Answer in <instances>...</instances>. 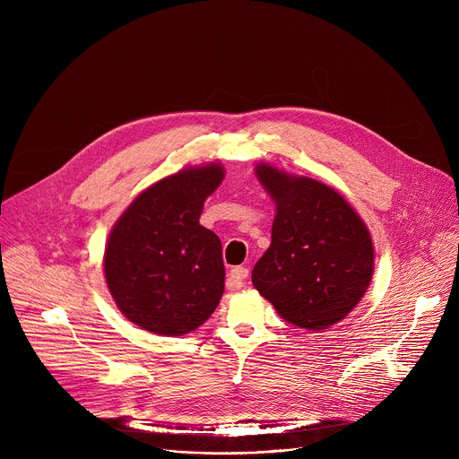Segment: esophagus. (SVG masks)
I'll list each match as a JSON object with an SVG mask.
<instances>
[{"label":"esophagus","mask_w":459,"mask_h":459,"mask_svg":"<svg viewBox=\"0 0 459 459\" xmlns=\"http://www.w3.org/2000/svg\"><path fill=\"white\" fill-rule=\"evenodd\" d=\"M248 278V269L245 267H234L230 273H229V287H243L245 280Z\"/></svg>","instance_id":"1"}]
</instances>
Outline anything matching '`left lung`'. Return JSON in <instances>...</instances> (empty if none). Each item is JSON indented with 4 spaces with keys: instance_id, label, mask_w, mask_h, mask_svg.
Listing matches in <instances>:
<instances>
[{
    "instance_id": "8db88e82",
    "label": "left lung",
    "mask_w": 459,
    "mask_h": 459,
    "mask_svg": "<svg viewBox=\"0 0 459 459\" xmlns=\"http://www.w3.org/2000/svg\"><path fill=\"white\" fill-rule=\"evenodd\" d=\"M276 205L271 247L252 271L255 290L289 323L312 333L345 319L374 274V245L343 195L317 179L257 163Z\"/></svg>"
}]
</instances>
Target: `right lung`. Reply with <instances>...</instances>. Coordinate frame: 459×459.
<instances>
[{"mask_svg": "<svg viewBox=\"0 0 459 459\" xmlns=\"http://www.w3.org/2000/svg\"><path fill=\"white\" fill-rule=\"evenodd\" d=\"M221 163L186 167L143 192L114 223L103 255L108 292L121 314L160 336L204 325L225 290L220 238L200 225Z\"/></svg>", "mask_w": 459, "mask_h": 459, "instance_id": "1", "label": "right lung"}]
</instances>
